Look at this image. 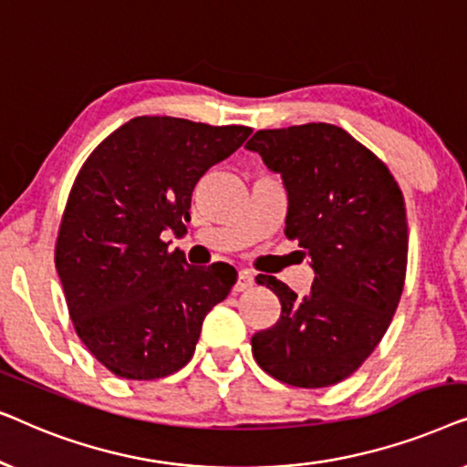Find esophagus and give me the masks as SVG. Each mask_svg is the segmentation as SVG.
Listing matches in <instances>:
<instances>
[{"label": "esophagus", "mask_w": 467, "mask_h": 467, "mask_svg": "<svg viewBox=\"0 0 467 467\" xmlns=\"http://www.w3.org/2000/svg\"><path fill=\"white\" fill-rule=\"evenodd\" d=\"M253 285H254L253 274L246 272V270H242V272L238 274V280H235V285H234V291H235V293L248 291V289H253Z\"/></svg>", "instance_id": "34e87169"}]
</instances>
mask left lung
<instances>
[{
	"instance_id": "left-lung-1",
	"label": "left lung",
	"mask_w": 467,
	"mask_h": 467,
	"mask_svg": "<svg viewBox=\"0 0 467 467\" xmlns=\"http://www.w3.org/2000/svg\"><path fill=\"white\" fill-rule=\"evenodd\" d=\"M289 193L285 235L310 254V293L259 274L283 306L251 337L259 368L291 387L348 379L379 347L398 310L408 265L406 203L385 163L329 123L259 130L248 140Z\"/></svg>"
}]
</instances>
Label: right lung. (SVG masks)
Instances as JSON below:
<instances>
[{
    "label": "right lung",
    "instance_id": "right-lung-1",
    "mask_svg": "<svg viewBox=\"0 0 467 467\" xmlns=\"http://www.w3.org/2000/svg\"><path fill=\"white\" fill-rule=\"evenodd\" d=\"M251 131L136 117L82 163L57 232L55 265L76 334L120 379L155 380L187 366L203 318L229 296L232 265H189L163 234L187 232L195 184Z\"/></svg>",
    "mask_w": 467,
    "mask_h": 467
}]
</instances>
